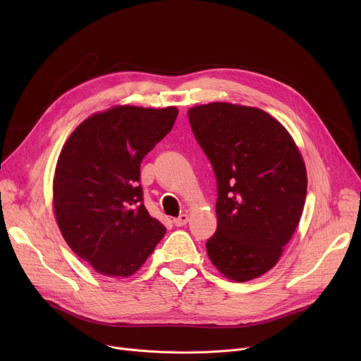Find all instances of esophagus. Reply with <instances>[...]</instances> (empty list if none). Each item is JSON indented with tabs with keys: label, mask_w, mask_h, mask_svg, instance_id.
<instances>
[{
	"label": "esophagus",
	"mask_w": 361,
	"mask_h": 361,
	"mask_svg": "<svg viewBox=\"0 0 361 361\" xmlns=\"http://www.w3.org/2000/svg\"><path fill=\"white\" fill-rule=\"evenodd\" d=\"M187 221H188V215H187V214H181L178 218H174V224H176L177 226L185 225Z\"/></svg>",
	"instance_id": "obj_1"
}]
</instances>
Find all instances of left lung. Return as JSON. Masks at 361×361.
<instances>
[{"mask_svg": "<svg viewBox=\"0 0 361 361\" xmlns=\"http://www.w3.org/2000/svg\"><path fill=\"white\" fill-rule=\"evenodd\" d=\"M187 116L216 178L218 226L207 255L226 278H257L275 267L300 222L305 162L288 131L259 108L212 102Z\"/></svg>", "mask_w": 361, "mask_h": 361, "instance_id": "left-lung-1", "label": "left lung"}]
</instances>
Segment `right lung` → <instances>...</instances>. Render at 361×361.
I'll return each instance as SVG.
<instances>
[{
    "label": "right lung",
    "mask_w": 361,
    "mask_h": 361,
    "mask_svg": "<svg viewBox=\"0 0 361 361\" xmlns=\"http://www.w3.org/2000/svg\"><path fill=\"white\" fill-rule=\"evenodd\" d=\"M178 109L123 105L94 114L66 142L54 177L56 222L70 249L98 274H135L165 234L143 204L140 164Z\"/></svg>",
    "instance_id": "obj_1"
}]
</instances>
